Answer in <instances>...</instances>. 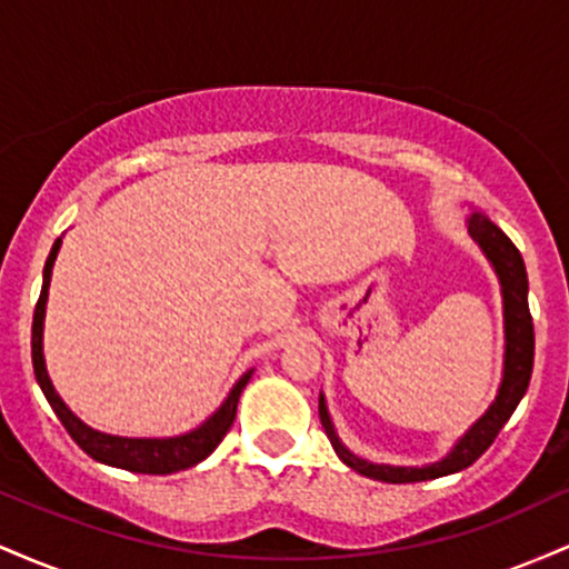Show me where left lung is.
I'll use <instances>...</instances> for the list:
<instances>
[{
    "instance_id": "left-lung-1",
    "label": "left lung",
    "mask_w": 569,
    "mask_h": 569,
    "mask_svg": "<svg viewBox=\"0 0 569 569\" xmlns=\"http://www.w3.org/2000/svg\"><path fill=\"white\" fill-rule=\"evenodd\" d=\"M468 232H471V238L481 246V251L487 253V259L492 262L502 286V307H506V375H502L498 398H495L492 407L487 409V415L455 443L452 452L443 457L441 462H433V466L426 468H393L375 466V462L361 460V457L348 452V449L342 447V441L337 439L335 426H331L329 411H326L321 396L318 411H321V422L326 436L331 439V447H335V452L339 455V460H342L345 466L369 476V479L388 481V485H409V481L439 479V476L462 471V468L473 466V462L492 447L500 428L506 426L508 417H511L513 409L519 407L521 396L527 393L535 361V331L530 305H527L525 259H521L519 248L511 243V238H508L500 227H495L485 213H473V217L468 219Z\"/></svg>"
}]
</instances>
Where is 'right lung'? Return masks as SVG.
Returning a JSON list of instances; mask_svg holds the SVG:
<instances>
[{"label":"right lung","mask_w":569,"mask_h":569,"mask_svg":"<svg viewBox=\"0 0 569 569\" xmlns=\"http://www.w3.org/2000/svg\"><path fill=\"white\" fill-rule=\"evenodd\" d=\"M58 248H61V240H56L53 248H50L48 262H44L42 293H39L37 299L34 323H31V363H34L39 388H42L44 398H48L50 407H53L58 420L63 422V428L69 430V436L77 441V447H80L82 452H88L98 462H107V466L126 468V471H133V473H154V476L176 473V471H184V468L198 466L200 460H206V457L219 447L221 439L227 436V430L232 428L234 411H238V398L243 393L246 382L251 380L253 371H246V375L234 382L232 393L227 396V401L221 403L217 415L208 417L200 428L189 430L184 436H176V439H122V436L98 433V430L88 428L80 417L71 415L67 403L58 398L53 382H50L48 377V369H44V356H42L44 302H48L50 272H53Z\"/></svg>","instance_id":"add662e5"}]
</instances>
